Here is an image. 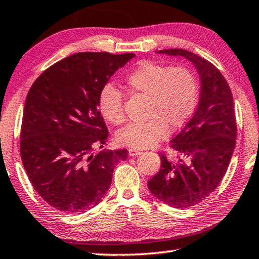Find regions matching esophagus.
I'll return each instance as SVG.
<instances>
[{"label":"esophagus","instance_id":"obj_1","mask_svg":"<svg viewBox=\"0 0 259 259\" xmlns=\"http://www.w3.org/2000/svg\"><path fill=\"white\" fill-rule=\"evenodd\" d=\"M140 153H142V151L140 150V149H137V148H130V149H128V155H130L131 157L139 156Z\"/></svg>","mask_w":259,"mask_h":259}]
</instances>
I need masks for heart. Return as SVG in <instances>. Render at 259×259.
<instances>
[{"label":"heart","mask_w":259,"mask_h":259,"mask_svg":"<svg viewBox=\"0 0 259 259\" xmlns=\"http://www.w3.org/2000/svg\"><path fill=\"white\" fill-rule=\"evenodd\" d=\"M125 83L133 94L147 98L146 117L149 119L131 122L118 131L116 139L122 146L151 147L164 139L168 131L174 132L183 127L196 110L199 84L196 74L187 66L144 60L127 74ZM98 109L113 125L125 121L124 97L111 85L100 91Z\"/></svg>","instance_id":"heart-1"}]
</instances>
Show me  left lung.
Wrapping results in <instances>:
<instances>
[{"mask_svg":"<svg viewBox=\"0 0 259 259\" xmlns=\"http://www.w3.org/2000/svg\"><path fill=\"white\" fill-rule=\"evenodd\" d=\"M159 53L189 59L201 79L197 110L169 143L175 156L159 152L160 169L148 181L150 192L160 201L188 208L209 197L228 170L237 140L233 97L222 72L205 58L182 49Z\"/></svg>","mask_w":259,"mask_h":259,"instance_id":"left-lung-1","label":"left lung"}]
</instances>
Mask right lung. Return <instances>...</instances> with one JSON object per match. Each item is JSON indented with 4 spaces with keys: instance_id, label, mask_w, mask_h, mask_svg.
<instances>
[{
    "instance_id": "right-lung-1",
    "label": "right lung",
    "mask_w": 259,
    "mask_h": 259,
    "mask_svg": "<svg viewBox=\"0 0 259 259\" xmlns=\"http://www.w3.org/2000/svg\"><path fill=\"white\" fill-rule=\"evenodd\" d=\"M134 53L79 52L44 70L27 94L20 156L31 185L50 206L67 214L101 201L127 150L100 151L108 130L98 98Z\"/></svg>"
}]
</instances>
